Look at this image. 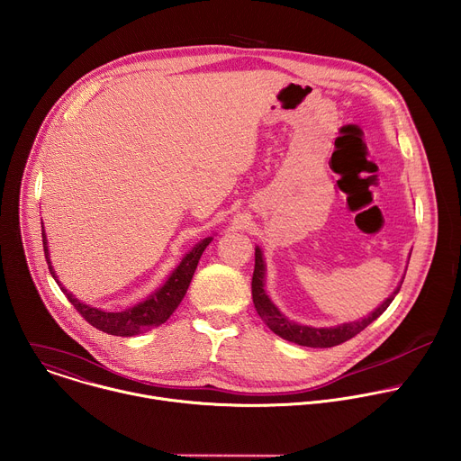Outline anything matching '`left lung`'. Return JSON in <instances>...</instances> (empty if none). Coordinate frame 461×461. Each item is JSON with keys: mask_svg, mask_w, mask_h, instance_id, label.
<instances>
[{"mask_svg": "<svg viewBox=\"0 0 461 461\" xmlns=\"http://www.w3.org/2000/svg\"><path fill=\"white\" fill-rule=\"evenodd\" d=\"M254 258L256 259H254V274H252V302H254L256 312L259 314V318L267 323V327L274 334H278L280 338L298 343V345H303V347L327 348V347H334V345H339V343L354 338L366 325H371L376 318H380L387 311V307L393 303L394 296L400 291V287H398L391 298H387L373 314L363 318L361 321L343 323L339 327H330V329H314V327H307V325H298V323L291 321L287 316H284L278 309H276L274 303L265 294V291H263L265 265H263L259 249H256Z\"/></svg>", "mask_w": 461, "mask_h": 461, "instance_id": "1", "label": "left lung"}]
</instances>
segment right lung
<instances>
[{"instance_id": "add662e5", "label": "right lung", "mask_w": 461, "mask_h": 461, "mask_svg": "<svg viewBox=\"0 0 461 461\" xmlns=\"http://www.w3.org/2000/svg\"><path fill=\"white\" fill-rule=\"evenodd\" d=\"M41 238H43V250H45V259H47L49 270L52 274V278L56 280L54 268L49 261L45 230H41ZM211 240L212 238L203 240L185 258H183L181 263L177 265V268L172 272V276L159 291L150 294L145 302L138 303L136 307L122 311V312H105V311H100V309H95V307H88V305L81 303L79 300H76L70 293H67V289L61 287V284L58 280L56 282H58L59 289L63 291V294L68 298V302L74 305V309L92 327H96V329H100L107 334H113V336H134V334L145 332L152 327H158V325L165 323L170 318V314L177 309V305L181 303L183 296H185V293L191 285V280H193L194 270L198 267V261H200L203 250L207 249V245L211 243Z\"/></svg>"}]
</instances>
